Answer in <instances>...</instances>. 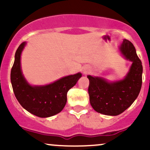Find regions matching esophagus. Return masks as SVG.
Instances as JSON below:
<instances>
[{"label":"esophagus","instance_id":"esophagus-1","mask_svg":"<svg viewBox=\"0 0 150 150\" xmlns=\"http://www.w3.org/2000/svg\"><path fill=\"white\" fill-rule=\"evenodd\" d=\"M84 73H87V70H85V71H83Z\"/></svg>","mask_w":150,"mask_h":150}]
</instances>
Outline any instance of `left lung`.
<instances>
[{
    "label": "left lung",
    "instance_id": "obj_1",
    "mask_svg": "<svg viewBox=\"0 0 150 150\" xmlns=\"http://www.w3.org/2000/svg\"><path fill=\"white\" fill-rule=\"evenodd\" d=\"M125 59L132 62L130 70L123 80L109 82L101 77L87 75L91 106L98 113L118 116L137 99L142 87V62L130 41L123 39L118 47Z\"/></svg>",
    "mask_w": 150,
    "mask_h": 150
}]
</instances>
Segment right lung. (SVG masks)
I'll list each match as a JSON object with an SVG mask.
<instances>
[{"label": "right lung", "instance_id": "right-lung-1", "mask_svg": "<svg viewBox=\"0 0 150 150\" xmlns=\"http://www.w3.org/2000/svg\"><path fill=\"white\" fill-rule=\"evenodd\" d=\"M26 43L22 42L15 55L10 80L15 97L27 111L41 118L54 116L63 110L67 102V93L82 77L78 73L68 75L46 85H31L21 69V54Z\"/></svg>", "mask_w": 150, "mask_h": 150}]
</instances>
